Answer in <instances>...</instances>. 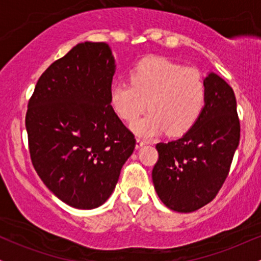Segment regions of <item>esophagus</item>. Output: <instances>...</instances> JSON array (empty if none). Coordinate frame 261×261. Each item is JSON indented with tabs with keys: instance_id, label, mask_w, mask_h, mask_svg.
I'll return each instance as SVG.
<instances>
[{
	"instance_id": "esophagus-1",
	"label": "esophagus",
	"mask_w": 261,
	"mask_h": 261,
	"mask_svg": "<svg viewBox=\"0 0 261 261\" xmlns=\"http://www.w3.org/2000/svg\"><path fill=\"white\" fill-rule=\"evenodd\" d=\"M143 145H146V141L141 137H137L136 139V148H141Z\"/></svg>"
}]
</instances>
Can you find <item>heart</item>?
I'll return each instance as SVG.
<instances>
[{"label":"heart","instance_id":"heart-1","mask_svg":"<svg viewBox=\"0 0 261 261\" xmlns=\"http://www.w3.org/2000/svg\"><path fill=\"white\" fill-rule=\"evenodd\" d=\"M206 99L202 74L164 58H147L130 72V83H114L110 106L121 120L133 122L149 106L151 113L133 124L140 136L151 137L168 130L188 133L196 124Z\"/></svg>","mask_w":261,"mask_h":261}]
</instances>
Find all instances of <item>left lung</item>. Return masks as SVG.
<instances>
[{"label": "left lung", "mask_w": 261, "mask_h": 261, "mask_svg": "<svg viewBox=\"0 0 261 261\" xmlns=\"http://www.w3.org/2000/svg\"><path fill=\"white\" fill-rule=\"evenodd\" d=\"M196 124L184 136L155 145L152 180L162 202L176 212H193L215 199L229 173L241 137L233 89L211 72Z\"/></svg>", "instance_id": "1"}]
</instances>
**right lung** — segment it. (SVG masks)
I'll list each match as a JSON object with an SVG mask.
<instances>
[{"instance_id":"1","label":"right lung","mask_w":261,"mask_h":261,"mask_svg":"<svg viewBox=\"0 0 261 261\" xmlns=\"http://www.w3.org/2000/svg\"><path fill=\"white\" fill-rule=\"evenodd\" d=\"M115 60L106 43L77 44L41 74L25 115L38 175L74 208L112 195L136 140L110 106Z\"/></svg>"}]
</instances>
